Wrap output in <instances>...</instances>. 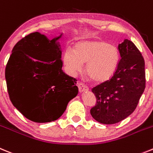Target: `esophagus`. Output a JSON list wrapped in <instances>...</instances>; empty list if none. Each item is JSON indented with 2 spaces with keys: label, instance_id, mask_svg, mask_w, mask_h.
Here are the masks:
<instances>
[{
  "label": "esophagus",
  "instance_id": "obj_1",
  "mask_svg": "<svg viewBox=\"0 0 153 153\" xmlns=\"http://www.w3.org/2000/svg\"><path fill=\"white\" fill-rule=\"evenodd\" d=\"M78 91H79L80 92L87 91L89 90L88 87L86 85H85L84 83H78Z\"/></svg>",
  "mask_w": 153,
  "mask_h": 153
}]
</instances>
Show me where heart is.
I'll use <instances>...</instances> for the list:
<instances>
[{
    "mask_svg": "<svg viewBox=\"0 0 153 153\" xmlns=\"http://www.w3.org/2000/svg\"><path fill=\"white\" fill-rule=\"evenodd\" d=\"M74 51L67 50L63 56L65 65L72 72L80 71L83 63H87V75L97 83L107 82L115 73L119 55L112 45L102 40L87 39L77 42Z\"/></svg>",
    "mask_w": 153,
    "mask_h": 153,
    "instance_id": "b5f03b06",
    "label": "heart"
}]
</instances>
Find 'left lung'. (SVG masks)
Returning <instances> with one entry per match:
<instances>
[{"label":"left lung","mask_w":153,"mask_h":153,"mask_svg":"<svg viewBox=\"0 0 153 153\" xmlns=\"http://www.w3.org/2000/svg\"><path fill=\"white\" fill-rule=\"evenodd\" d=\"M120 58L111 79L94 87L96 104L90 112L104 124H114L130 116L137 108L146 88L145 62L133 42L118 45Z\"/></svg>","instance_id":"obj_1"}]
</instances>
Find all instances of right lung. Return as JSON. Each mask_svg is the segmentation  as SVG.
<instances>
[{"label": "right lung", "instance_id": "obj_1", "mask_svg": "<svg viewBox=\"0 0 153 153\" xmlns=\"http://www.w3.org/2000/svg\"><path fill=\"white\" fill-rule=\"evenodd\" d=\"M35 32L13 48L5 68L8 94L13 105L36 123L59 119L78 94L77 79L62 71L58 39Z\"/></svg>", "mask_w": 153, "mask_h": 153}]
</instances>
